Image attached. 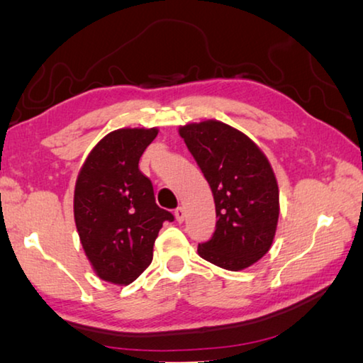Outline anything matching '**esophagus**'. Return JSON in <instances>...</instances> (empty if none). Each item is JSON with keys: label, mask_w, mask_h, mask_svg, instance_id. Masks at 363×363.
I'll list each match as a JSON object with an SVG mask.
<instances>
[{"label": "esophagus", "mask_w": 363, "mask_h": 363, "mask_svg": "<svg viewBox=\"0 0 363 363\" xmlns=\"http://www.w3.org/2000/svg\"><path fill=\"white\" fill-rule=\"evenodd\" d=\"M175 218H177V221L178 223H183V221H185V217H186V212H185V208L183 207H178V208H175Z\"/></svg>", "instance_id": "obj_1"}]
</instances>
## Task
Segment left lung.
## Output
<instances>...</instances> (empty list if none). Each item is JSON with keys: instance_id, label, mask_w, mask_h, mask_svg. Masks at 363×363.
<instances>
[{"instance_id": "8db88e82", "label": "left lung", "mask_w": 363, "mask_h": 363, "mask_svg": "<svg viewBox=\"0 0 363 363\" xmlns=\"http://www.w3.org/2000/svg\"><path fill=\"white\" fill-rule=\"evenodd\" d=\"M178 132L211 185L218 217L199 257L223 269L249 268L268 253L277 228L279 188L269 161L245 133L220 121Z\"/></svg>"}]
</instances>
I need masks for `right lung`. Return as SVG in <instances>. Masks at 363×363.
I'll use <instances>...</instances> for the list:
<instances>
[{"mask_svg": "<svg viewBox=\"0 0 363 363\" xmlns=\"http://www.w3.org/2000/svg\"><path fill=\"white\" fill-rule=\"evenodd\" d=\"M157 129H118L89 152L74 186V223L82 249L100 279L127 285L148 268L164 221L151 180L138 161Z\"/></svg>", "mask_w": 363, "mask_h": 363, "instance_id": "obj_1", "label": "right lung"}]
</instances>
